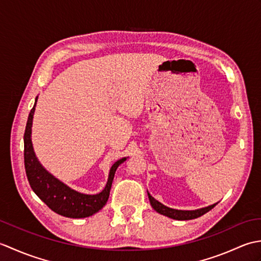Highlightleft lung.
<instances>
[{
  "instance_id": "obj_1",
  "label": "left lung",
  "mask_w": 261,
  "mask_h": 261,
  "mask_svg": "<svg viewBox=\"0 0 261 261\" xmlns=\"http://www.w3.org/2000/svg\"><path fill=\"white\" fill-rule=\"evenodd\" d=\"M148 197H149V201H150L151 206L154 211H157L158 213L168 216V218L174 219V220H193V219L199 218V216H202L203 214L208 212L210 210H212L215 205L218 204L216 203L213 205H210V206H207V207H203V208L195 210V211H181V210H175V208H170V207L165 206L164 204L158 202L157 199H154L149 193H148Z\"/></svg>"
}]
</instances>
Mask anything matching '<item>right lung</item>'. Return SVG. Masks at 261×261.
Wrapping results in <instances>:
<instances>
[{"instance_id":"add662e5","label":"right lung","mask_w":261,"mask_h":261,"mask_svg":"<svg viewBox=\"0 0 261 261\" xmlns=\"http://www.w3.org/2000/svg\"><path fill=\"white\" fill-rule=\"evenodd\" d=\"M36 103L31 109L29 116H28L23 137L24 168L32 191L37 194V196L49 208L59 215L73 219H81L93 215L94 213L98 212L107 204L115 170L119 167L120 164L124 162L125 158L119 159L118 162L113 164L110 170L107 186L99 194H96V195H86V194H81L71 190V188L66 186L62 181L49 174L40 165V163L38 162L36 154L33 152L31 142V126Z\"/></svg>"}]
</instances>
